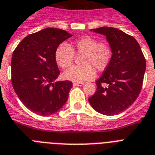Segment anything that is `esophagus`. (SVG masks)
I'll return each instance as SVG.
<instances>
[{
  "mask_svg": "<svg viewBox=\"0 0 155 155\" xmlns=\"http://www.w3.org/2000/svg\"><path fill=\"white\" fill-rule=\"evenodd\" d=\"M73 86L75 87V86H83L84 85V83H75V82H74L73 84Z\"/></svg>",
  "mask_w": 155,
  "mask_h": 155,
  "instance_id": "esophagus-1",
  "label": "esophagus"
}]
</instances>
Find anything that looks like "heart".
I'll list each match as a JSON object with an SVG mask.
<instances>
[{
	"label": "heart",
	"mask_w": 155,
	"mask_h": 155,
	"mask_svg": "<svg viewBox=\"0 0 155 155\" xmlns=\"http://www.w3.org/2000/svg\"><path fill=\"white\" fill-rule=\"evenodd\" d=\"M75 53L83 54V65L71 67L63 74L65 80L75 83L91 80L95 76V70L102 71L109 66L112 59V49L109 44L99 42L90 36H82L75 40L72 45L61 43L55 51V60L61 68H68L73 63Z\"/></svg>",
	"instance_id": "heart-1"
}]
</instances>
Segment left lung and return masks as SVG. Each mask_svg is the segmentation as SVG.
<instances>
[{"instance_id": "left-lung-1", "label": "left lung", "mask_w": 155, "mask_h": 155, "mask_svg": "<svg viewBox=\"0 0 155 155\" xmlns=\"http://www.w3.org/2000/svg\"><path fill=\"white\" fill-rule=\"evenodd\" d=\"M91 31L106 36L113 54L109 66L96 81V91L88 101L100 114H118L139 96L146 71L145 57L136 40L121 30L101 27Z\"/></svg>"}]
</instances>
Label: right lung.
<instances>
[{
  "instance_id": "obj_1",
  "label": "right lung",
  "mask_w": 155,
  "mask_h": 155,
  "mask_svg": "<svg viewBox=\"0 0 155 155\" xmlns=\"http://www.w3.org/2000/svg\"><path fill=\"white\" fill-rule=\"evenodd\" d=\"M71 36L64 30L46 28L29 34L15 48L11 61L12 87L32 112L51 115L68 100L72 83L55 82L60 72L54 54L58 45Z\"/></svg>"
}]
</instances>
